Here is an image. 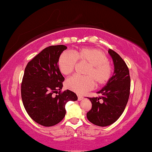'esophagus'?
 <instances>
[{"label": "esophagus", "mask_w": 152, "mask_h": 152, "mask_svg": "<svg viewBox=\"0 0 152 152\" xmlns=\"http://www.w3.org/2000/svg\"><path fill=\"white\" fill-rule=\"evenodd\" d=\"M77 98H78V100L79 101H81L82 100V99H83V97L82 96H80V95H77Z\"/></svg>", "instance_id": "34e87169"}]
</instances>
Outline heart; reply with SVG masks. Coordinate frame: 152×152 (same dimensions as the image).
Instances as JSON below:
<instances>
[{
  "mask_svg": "<svg viewBox=\"0 0 152 152\" xmlns=\"http://www.w3.org/2000/svg\"><path fill=\"white\" fill-rule=\"evenodd\" d=\"M77 61L88 64L84 74L86 76L73 75L64 82L66 88L78 94H83L94 88L96 85L103 86L110 80L113 68L108 62L106 54L100 50L94 48H82L72 54L64 51L58 60L61 73L67 75L74 71Z\"/></svg>",
  "mask_w": 152,
  "mask_h": 152,
  "instance_id": "1",
  "label": "heart"
}]
</instances>
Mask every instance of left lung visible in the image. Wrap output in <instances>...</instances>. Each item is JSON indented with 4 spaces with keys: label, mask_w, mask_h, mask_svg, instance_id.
<instances>
[{
    "label": "left lung",
    "mask_w": 152,
    "mask_h": 152,
    "mask_svg": "<svg viewBox=\"0 0 152 152\" xmlns=\"http://www.w3.org/2000/svg\"><path fill=\"white\" fill-rule=\"evenodd\" d=\"M113 60L114 72L110 80L99 91V97L88 98L91 108L87 118L97 126H106L116 122L125 110L130 95L131 79L129 68L118 54L109 49Z\"/></svg>",
    "instance_id": "1"
}]
</instances>
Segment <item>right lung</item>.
<instances>
[{
    "mask_svg": "<svg viewBox=\"0 0 152 152\" xmlns=\"http://www.w3.org/2000/svg\"><path fill=\"white\" fill-rule=\"evenodd\" d=\"M66 48L64 45L47 47L25 69L21 86L22 101L29 116L42 126L60 123L65 116L66 104L77 100L73 91H61L64 78L58 69V60Z\"/></svg>",
    "mask_w": 152,
    "mask_h": 152,
    "instance_id": "1",
    "label": "right lung"
}]
</instances>
